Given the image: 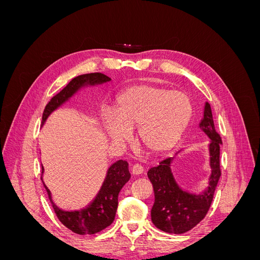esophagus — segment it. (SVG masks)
Segmentation results:
<instances>
[{"mask_svg": "<svg viewBox=\"0 0 260 260\" xmlns=\"http://www.w3.org/2000/svg\"><path fill=\"white\" fill-rule=\"evenodd\" d=\"M143 171H144L143 167L141 166V165H139V164L133 165L132 168H131V172H132V174L135 175V176H139V175H141V174H143Z\"/></svg>", "mask_w": 260, "mask_h": 260, "instance_id": "1", "label": "esophagus"}]
</instances>
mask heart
<instances>
[{
  "instance_id": "heart-1",
  "label": "heart",
  "mask_w": 260,
  "mask_h": 260,
  "mask_svg": "<svg viewBox=\"0 0 260 260\" xmlns=\"http://www.w3.org/2000/svg\"><path fill=\"white\" fill-rule=\"evenodd\" d=\"M186 94L153 85H136L116 100L115 116H103L104 130L114 143L122 144L137 128L140 144L149 154L158 155L174 148L183 136L192 117Z\"/></svg>"
}]
</instances>
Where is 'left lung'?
I'll return each mask as SVG.
<instances>
[{
    "mask_svg": "<svg viewBox=\"0 0 260 260\" xmlns=\"http://www.w3.org/2000/svg\"><path fill=\"white\" fill-rule=\"evenodd\" d=\"M199 128L210 139L207 145L208 166L210 174L208 185L200 193L187 191L181 187L172 172L175 162L181 149L174 157L159 162L157 167L148 170L147 177L154 188V205L151 210V219L154 225L164 232L181 234L191 230L206 216L214 199V194L221 172H220L219 155L221 138L215 130L211 108L205 103L203 118Z\"/></svg>",
    "mask_w": 260,
    "mask_h": 260,
    "instance_id": "1",
    "label": "left lung"
}]
</instances>
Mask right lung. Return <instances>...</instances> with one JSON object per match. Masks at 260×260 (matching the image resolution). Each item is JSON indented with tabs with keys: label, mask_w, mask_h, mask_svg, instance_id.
<instances>
[{
	"label": "right lung",
	"mask_w": 260,
	"mask_h": 260,
	"mask_svg": "<svg viewBox=\"0 0 260 260\" xmlns=\"http://www.w3.org/2000/svg\"><path fill=\"white\" fill-rule=\"evenodd\" d=\"M108 81H111V78L100 73L85 74L74 78L45 106L42 114V127L52 113L67 103L78 92ZM43 174L44 168L42 166L41 180L58 220L69 230L80 235L98 233L113 223L118 207V194L130 179L128 162L122 159L117 160L107 168L103 183L91 203L80 209L66 210L54 203L52 193L43 181Z\"/></svg>",
	"instance_id": "right-lung-1"
}]
</instances>
